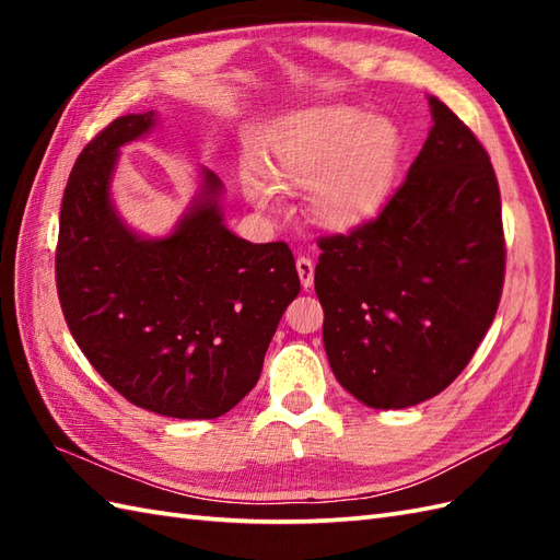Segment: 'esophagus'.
I'll use <instances>...</instances> for the list:
<instances>
[{
	"label": "esophagus",
	"instance_id": "1",
	"mask_svg": "<svg viewBox=\"0 0 560 560\" xmlns=\"http://www.w3.org/2000/svg\"><path fill=\"white\" fill-rule=\"evenodd\" d=\"M295 269H299V277H301V287L307 291L313 287L315 281V265L311 257H299L295 259Z\"/></svg>",
	"mask_w": 560,
	"mask_h": 560
}]
</instances>
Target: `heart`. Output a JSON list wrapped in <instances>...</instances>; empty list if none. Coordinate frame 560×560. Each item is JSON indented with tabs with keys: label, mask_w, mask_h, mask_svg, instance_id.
<instances>
[{
	"label": "heart",
	"mask_w": 560,
	"mask_h": 560,
	"mask_svg": "<svg viewBox=\"0 0 560 560\" xmlns=\"http://www.w3.org/2000/svg\"><path fill=\"white\" fill-rule=\"evenodd\" d=\"M399 151V132L387 117L351 105H317L271 129L259 161L243 165L241 187L261 209L277 207L279 192H307L317 225L351 231L383 209Z\"/></svg>",
	"instance_id": "b5f03b06"
}]
</instances>
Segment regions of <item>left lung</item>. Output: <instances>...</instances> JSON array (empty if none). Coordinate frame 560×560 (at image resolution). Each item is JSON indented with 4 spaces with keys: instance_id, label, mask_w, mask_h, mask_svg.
I'll return each mask as SVG.
<instances>
[{
    "instance_id": "1",
    "label": "left lung",
    "mask_w": 560,
    "mask_h": 560,
    "mask_svg": "<svg viewBox=\"0 0 560 560\" xmlns=\"http://www.w3.org/2000/svg\"><path fill=\"white\" fill-rule=\"evenodd\" d=\"M377 219L319 241L315 293L339 385L365 407L440 395L489 331L505 277L501 192L489 153L443 101Z\"/></svg>"
}]
</instances>
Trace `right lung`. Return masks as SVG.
<instances>
[{"label": "right lung", "instance_id": "right-lung-1", "mask_svg": "<svg viewBox=\"0 0 560 560\" xmlns=\"http://www.w3.org/2000/svg\"><path fill=\"white\" fill-rule=\"evenodd\" d=\"M159 113L117 117L79 153L59 211L57 293L71 337L113 389L171 419H217L257 385L279 319L301 291L287 243L225 229L223 183L199 189L173 233L144 237L110 185Z\"/></svg>", "mask_w": 560, "mask_h": 560}]
</instances>
